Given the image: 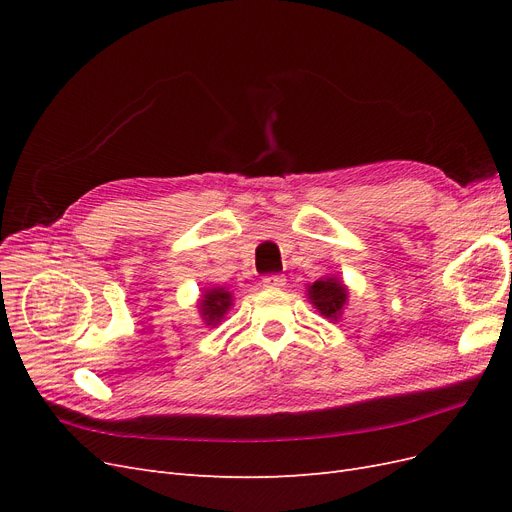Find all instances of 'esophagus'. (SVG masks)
I'll list each match as a JSON object with an SVG mask.
<instances>
[{
	"label": "esophagus",
	"instance_id": "1",
	"mask_svg": "<svg viewBox=\"0 0 512 512\" xmlns=\"http://www.w3.org/2000/svg\"><path fill=\"white\" fill-rule=\"evenodd\" d=\"M262 286H265V288H282V286H286V277L284 275H265V277H262Z\"/></svg>",
	"mask_w": 512,
	"mask_h": 512
}]
</instances>
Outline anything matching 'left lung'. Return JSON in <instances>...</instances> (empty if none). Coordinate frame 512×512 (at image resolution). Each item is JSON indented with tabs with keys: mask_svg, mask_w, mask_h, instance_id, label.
<instances>
[{
	"mask_svg": "<svg viewBox=\"0 0 512 512\" xmlns=\"http://www.w3.org/2000/svg\"><path fill=\"white\" fill-rule=\"evenodd\" d=\"M348 286L339 280L337 275H327V277H320L314 284L307 286V299L312 303L318 314L324 316L327 320L337 322L342 318L344 309L348 305Z\"/></svg>",
	"mask_w": 512,
	"mask_h": 512,
	"instance_id": "left-lung-1",
	"label": "left lung"
}]
</instances>
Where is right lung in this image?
<instances>
[{"mask_svg": "<svg viewBox=\"0 0 512 512\" xmlns=\"http://www.w3.org/2000/svg\"><path fill=\"white\" fill-rule=\"evenodd\" d=\"M232 292H228L226 288H209L203 292V297L198 299V314L203 318V322L207 327H218V324L224 320L226 312L232 307Z\"/></svg>", "mask_w": 512, "mask_h": 512, "instance_id": "1", "label": "right lung"}]
</instances>
